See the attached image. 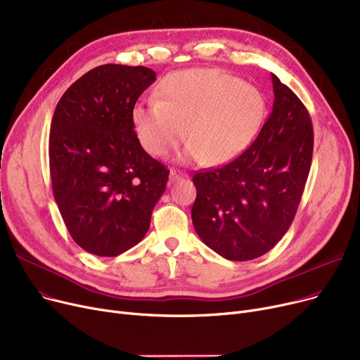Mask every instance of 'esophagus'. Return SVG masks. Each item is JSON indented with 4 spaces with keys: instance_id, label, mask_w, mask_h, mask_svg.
I'll list each match as a JSON object with an SVG mask.
<instances>
[{
    "instance_id": "34e87169",
    "label": "esophagus",
    "mask_w": 360,
    "mask_h": 360,
    "mask_svg": "<svg viewBox=\"0 0 360 360\" xmlns=\"http://www.w3.org/2000/svg\"><path fill=\"white\" fill-rule=\"evenodd\" d=\"M184 176H186L182 170H179V169H170V181H178V179H181V178H184Z\"/></svg>"
}]
</instances>
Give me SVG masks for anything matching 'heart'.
Masks as SVG:
<instances>
[{"label": "heart", "mask_w": 360, "mask_h": 360, "mask_svg": "<svg viewBox=\"0 0 360 360\" xmlns=\"http://www.w3.org/2000/svg\"><path fill=\"white\" fill-rule=\"evenodd\" d=\"M264 116L266 100L259 88L217 69H188L167 75L159 101L135 105L132 122L148 154L160 158L184 138L188 158L219 166L252 144Z\"/></svg>", "instance_id": "1"}]
</instances>
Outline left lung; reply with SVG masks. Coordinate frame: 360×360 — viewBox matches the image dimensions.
Here are the masks:
<instances>
[{"mask_svg": "<svg viewBox=\"0 0 360 360\" xmlns=\"http://www.w3.org/2000/svg\"><path fill=\"white\" fill-rule=\"evenodd\" d=\"M274 107L255 143L228 165L195 172L191 217L201 241L228 260L268 253L299 209L314 154L300 98L275 75Z\"/></svg>", "mask_w": 360, "mask_h": 360, "instance_id": "left-lung-1", "label": "left lung"}]
</instances>
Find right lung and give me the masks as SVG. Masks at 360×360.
Instances as JSON below:
<instances>
[{
	"label": "right lung",
	"mask_w": 360,
	"mask_h": 360,
	"mask_svg": "<svg viewBox=\"0 0 360 360\" xmlns=\"http://www.w3.org/2000/svg\"><path fill=\"white\" fill-rule=\"evenodd\" d=\"M155 81L144 66L103 65L60 98L51 120L50 174L75 243L115 257L136 245L166 190L169 170L139 144L132 112Z\"/></svg>",
	"instance_id": "1"
}]
</instances>
